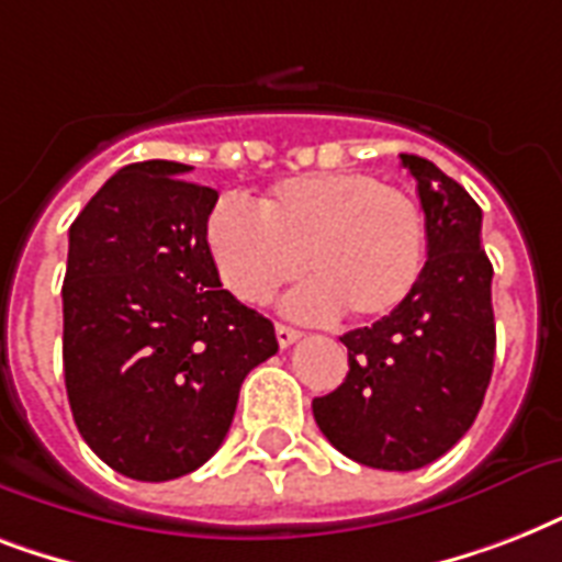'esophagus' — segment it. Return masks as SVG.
I'll return each mask as SVG.
<instances>
[{"instance_id": "esophagus-1", "label": "esophagus", "mask_w": 562, "mask_h": 562, "mask_svg": "<svg viewBox=\"0 0 562 562\" xmlns=\"http://www.w3.org/2000/svg\"><path fill=\"white\" fill-rule=\"evenodd\" d=\"M300 338V329H294V326H285V324H277V341H280V347H291V344L297 341Z\"/></svg>"}]
</instances>
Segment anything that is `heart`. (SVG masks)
Instances as JSON below:
<instances>
[{
  "label": "heart",
  "instance_id": "heart-1",
  "mask_svg": "<svg viewBox=\"0 0 562 562\" xmlns=\"http://www.w3.org/2000/svg\"><path fill=\"white\" fill-rule=\"evenodd\" d=\"M221 280L245 303L268 300L306 268L285 308L300 317L375 321L411 297L426 259V221L405 192L364 171L277 183L259 210L221 198L206 221Z\"/></svg>",
  "mask_w": 562,
  "mask_h": 562
}]
</instances>
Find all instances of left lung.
Masks as SVG:
<instances>
[{"mask_svg": "<svg viewBox=\"0 0 562 562\" xmlns=\"http://www.w3.org/2000/svg\"><path fill=\"white\" fill-rule=\"evenodd\" d=\"M426 212L428 259L411 297L341 338L350 373L312 402L326 440L373 470L437 461L475 423L493 375V265L481 206L435 162L400 154Z\"/></svg>", "mask_w": 562, "mask_h": 562, "instance_id": "obj_1", "label": "left lung"}]
</instances>
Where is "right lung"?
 Wrapping results in <instances>:
<instances>
[{"instance_id": "obj_1", "label": "right lung", "mask_w": 562, "mask_h": 562, "mask_svg": "<svg viewBox=\"0 0 562 562\" xmlns=\"http://www.w3.org/2000/svg\"><path fill=\"white\" fill-rule=\"evenodd\" d=\"M183 162H131L69 227L64 375L92 452L136 481H171L218 452L245 375L280 350L227 289L206 245L218 201Z\"/></svg>"}]
</instances>
